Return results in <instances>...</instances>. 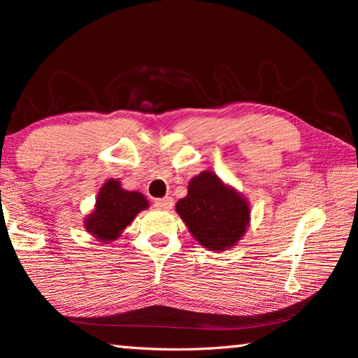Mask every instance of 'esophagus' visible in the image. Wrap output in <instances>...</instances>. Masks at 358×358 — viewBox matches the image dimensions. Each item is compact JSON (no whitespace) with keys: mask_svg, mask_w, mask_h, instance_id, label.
Here are the masks:
<instances>
[{"mask_svg":"<svg viewBox=\"0 0 358 358\" xmlns=\"http://www.w3.org/2000/svg\"><path fill=\"white\" fill-rule=\"evenodd\" d=\"M155 207H156L157 210H171V208L173 207L172 197L166 196V197H162V199H156V201H155Z\"/></svg>","mask_w":358,"mask_h":358,"instance_id":"esophagus-1","label":"esophagus"}]
</instances>
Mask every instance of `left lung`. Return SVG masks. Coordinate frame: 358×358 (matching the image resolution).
I'll list each match as a JSON object with an SVG mask.
<instances>
[{
    "instance_id": "8db88e82",
    "label": "left lung",
    "mask_w": 358,
    "mask_h": 358,
    "mask_svg": "<svg viewBox=\"0 0 358 358\" xmlns=\"http://www.w3.org/2000/svg\"><path fill=\"white\" fill-rule=\"evenodd\" d=\"M175 210L192 237L210 251L235 246L250 226L246 199L210 171L191 178L187 196L180 199Z\"/></svg>"
}]
</instances>
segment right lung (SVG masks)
<instances>
[{"label":"right lung","instance_id":"obj_1","mask_svg":"<svg viewBox=\"0 0 358 358\" xmlns=\"http://www.w3.org/2000/svg\"><path fill=\"white\" fill-rule=\"evenodd\" d=\"M148 208V201L137 191H126L118 180H108L99 189L94 210L85 217V229L99 241L117 240L132 220Z\"/></svg>","mask_w":358,"mask_h":358}]
</instances>
